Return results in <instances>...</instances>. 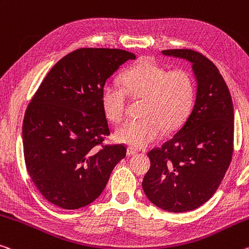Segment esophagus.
I'll return each mask as SVG.
<instances>
[{
  "label": "esophagus",
  "instance_id": "obj_1",
  "mask_svg": "<svg viewBox=\"0 0 249 249\" xmlns=\"http://www.w3.org/2000/svg\"><path fill=\"white\" fill-rule=\"evenodd\" d=\"M126 153H127L128 156H131V155H135V154L137 153V151H136V149L132 148V147H128L127 148V152H126Z\"/></svg>",
  "mask_w": 249,
  "mask_h": 249
}]
</instances>
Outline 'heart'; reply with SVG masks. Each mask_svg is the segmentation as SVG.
Wrapping results in <instances>:
<instances>
[{
    "label": "heart",
    "instance_id": "obj_1",
    "mask_svg": "<svg viewBox=\"0 0 249 249\" xmlns=\"http://www.w3.org/2000/svg\"><path fill=\"white\" fill-rule=\"evenodd\" d=\"M127 95L143 98L140 120H129L115 132V140L142 148L159 140L166 131L183 123L195 98V83L186 70L167 71L151 57L142 58L125 71L121 85L107 82L102 88L101 104L106 117L114 123L123 120Z\"/></svg>",
    "mask_w": 249,
    "mask_h": 249
}]
</instances>
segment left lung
<instances>
[{
    "label": "left lung",
    "instance_id": "1",
    "mask_svg": "<svg viewBox=\"0 0 249 249\" xmlns=\"http://www.w3.org/2000/svg\"><path fill=\"white\" fill-rule=\"evenodd\" d=\"M161 53L193 63L196 100L172 139L147 153L151 168L142 185L157 207L183 213L206 203L230 167L234 153V108L226 83L206 56L189 49Z\"/></svg>",
    "mask_w": 249,
    "mask_h": 249
}]
</instances>
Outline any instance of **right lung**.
<instances>
[{"label":"right lung","instance_id":"add662e5","mask_svg":"<svg viewBox=\"0 0 249 249\" xmlns=\"http://www.w3.org/2000/svg\"><path fill=\"white\" fill-rule=\"evenodd\" d=\"M135 54L83 47L61 58L41 83L23 120V152L31 180L55 206L77 210L94 202L123 144L106 145L110 134L101 104L107 78Z\"/></svg>","mask_w":249,"mask_h":249}]
</instances>
